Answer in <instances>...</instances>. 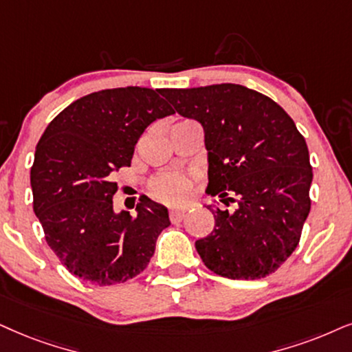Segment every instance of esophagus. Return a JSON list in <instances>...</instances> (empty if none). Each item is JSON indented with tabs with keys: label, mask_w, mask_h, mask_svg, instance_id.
I'll use <instances>...</instances> for the list:
<instances>
[{
	"label": "esophagus",
	"mask_w": 352,
	"mask_h": 352,
	"mask_svg": "<svg viewBox=\"0 0 352 352\" xmlns=\"http://www.w3.org/2000/svg\"><path fill=\"white\" fill-rule=\"evenodd\" d=\"M185 209H170V212H168V217H170L172 222H177V221H182L185 217Z\"/></svg>",
	"instance_id": "esophagus-1"
}]
</instances>
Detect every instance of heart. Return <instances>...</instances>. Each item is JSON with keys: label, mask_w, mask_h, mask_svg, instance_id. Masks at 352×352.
<instances>
[{"label": "heart", "mask_w": 352, "mask_h": 352, "mask_svg": "<svg viewBox=\"0 0 352 352\" xmlns=\"http://www.w3.org/2000/svg\"><path fill=\"white\" fill-rule=\"evenodd\" d=\"M191 185H193V177L179 172H166L151 180L149 190L154 198L164 203L177 204L188 197Z\"/></svg>", "instance_id": "obj_1"}]
</instances>
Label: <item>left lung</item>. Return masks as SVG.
Here are the masks:
<instances>
[{
	"label": "left lung",
	"mask_w": 352,
	"mask_h": 352,
	"mask_svg": "<svg viewBox=\"0 0 352 352\" xmlns=\"http://www.w3.org/2000/svg\"><path fill=\"white\" fill-rule=\"evenodd\" d=\"M175 112L201 123L214 229L195 242L203 263L229 279H260L299 245L314 172L304 136L274 100L239 84L161 89Z\"/></svg>",
	"instance_id": "obj_1"
}]
</instances>
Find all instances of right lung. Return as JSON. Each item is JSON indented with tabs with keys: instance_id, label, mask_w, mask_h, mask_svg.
<instances>
[{
	"instance_id": "add662e5",
	"label": "right lung",
	"mask_w": 352,
	"mask_h": 352,
	"mask_svg": "<svg viewBox=\"0 0 352 352\" xmlns=\"http://www.w3.org/2000/svg\"><path fill=\"white\" fill-rule=\"evenodd\" d=\"M172 113L161 89H105L74 100L43 131L30 168L34 212L48 247L76 278L112 286L149 265L170 226L167 209L143 198L136 217L117 214L112 173L130 167L146 128Z\"/></svg>"
}]
</instances>
